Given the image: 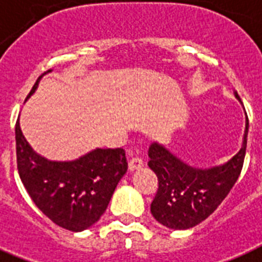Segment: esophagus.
Here are the masks:
<instances>
[{
  "label": "esophagus",
  "mask_w": 262,
  "mask_h": 262,
  "mask_svg": "<svg viewBox=\"0 0 262 262\" xmlns=\"http://www.w3.org/2000/svg\"><path fill=\"white\" fill-rule=\"evenodd\" d=\"M142 167H143V161L140 158H133L128 162V171H135V170H139Z\"/></svg>",
  "instance_id": "1"
}]
</instances>
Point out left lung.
Wrapping results in <instances>:
<instances>
[{
	"label": "left lung",
	"instance_id": "1",
	"mask_svg": "<svg viewBox=\"0 0 262 262\" xmlns=\"http://www.w3.org/2000/svg\"><path fill=\"white\" fill-rule=\"evenodd\" d=\"M234 97L241 101L234 91ZM249 122L246 116L243 144L228 162L211 167H194L159 142L148 147V167L158 177V191L151 214L159 224L186 230L205 221L228 195L243 170Z\"/></svg>",
	"mask_w": 262,
	"mask_h": 262
}]
</instances>
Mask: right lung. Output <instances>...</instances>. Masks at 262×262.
<instances>
[{
  "label": "right lung",
  "instance_id": "add662e5",
  "mask_svg": "<svg viewBox=\"0 0 262 262\" xmlns=\"http://www.w3.org/2000/svg\"><path fill=\"white\" fill-rule=\"evenodd\" d=\"M44 75L34 83L27 100ZM16 150L19 178L34 205L51 221L72 232H83L100 220L127 171L123 148H95L72 161H51L28 143L19 118Z\"/></svg>",
  "mask_w": 262,
  "mask_h": 262
}]
</instances>
